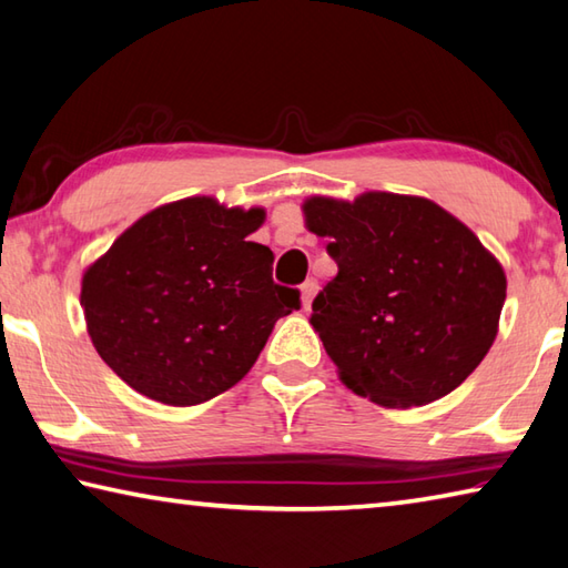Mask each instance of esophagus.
Returning a JSON list of instances; mask_svg holds the SVG:
<instances>
[{
    "instance_id": "esophagus-1",
    "label": "esophagus",
    "mask_w": 568,
    "mask_h": 568,
    "mask_svg": "<svg viewBox=\"0 0 568 568\" xmlns=\"http://www.w3.org/2000/svg\"><path fill=\"white\" fill-rule=\"evenodd\" d=\"M301 293H303V311H311L313 297L317 293V283L315 281H305L303 287H301Z\"/></svg>"
}]
</instances>
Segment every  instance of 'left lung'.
Returning a JSON list of instances; mask_svg holds the SVG:
<instances>
[{"label": "left lung", "instance_id": "obj_1", "mask_svg": "<svg viewBox=\"0 0 568 568\" xmlns=\"http://www.w3.org/2000/svg\"><path fill=\"white\" fill-rule=\"evenodd\" d=\"M305 229L327 239L337 275L311 323L345 387L383 407L427 405L489 353L507 301L501 263L422 195H311Z\"/></svg>", "mask_w": 568, "mask_h": 568}]
</instances>
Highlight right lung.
Returning <instances> with one entry per match:
<instances>
[{
    "label": "right lung",
    "mask_w": 568,
    "mask_h": 568,
    "mask_svg": "<svg viewBox=\"0 0 568 568\" xmlns=\"http://www.w3.org/2000/svg\"><path fill=\"white\" fill-rule=\"evenodd\" d=\"M263 209L191 195L129 225L81 275V307L101 359L123 383L191 407L248 375L301 293L273 283V251L248 235Z\"/></svg>",
    "instance_id": "1"
}]
</instances>
